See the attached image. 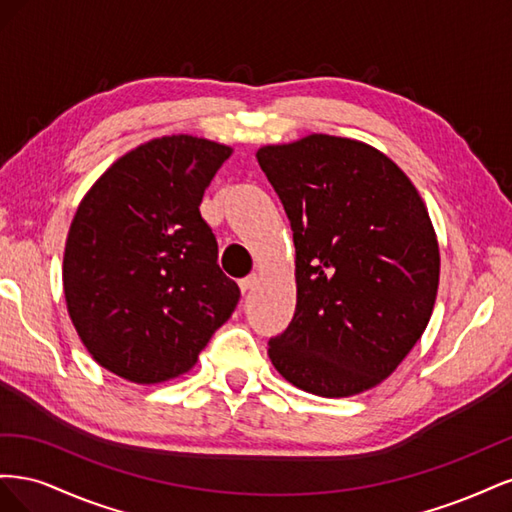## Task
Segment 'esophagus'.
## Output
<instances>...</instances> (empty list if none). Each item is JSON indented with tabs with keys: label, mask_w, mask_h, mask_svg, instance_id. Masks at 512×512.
<instances>
[{
	"label": "esophagus",
	"mask_w": 512,
	"mask_h": 512,
	"mask_svg": "<svg viewBox=\"0 0 512 512\" xmlns=\"http://www.w3.org/2000/svg\"><path fill=\"white\" fill-rule=\"evenodd\" d=\"M258 280H260V275L258 273H252V275H247V277H243V280L239 282V288H241V292H247V290H252L256 284H258Z\"/></svg>",
	"instance_id": "obj_1"
}]
</instances>
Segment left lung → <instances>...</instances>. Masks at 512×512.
<instances>
[{
	"label": "left lung",
	"mask_w": 512,
	"mask_h": 512,
	"mask_svg": "<svg viewBox=\"0 0 512 512\" xmlns=\"http://www.w3.org/2000/svg\"><path fill=\"white\" fill-rule=\"evenodd\" d=\"M294 239L297 309L269 342L301 391L350 397L389 378L427 329L440 247L414 183L354 138L309 134L260 147Z\"/></svg>",
	"instance_id": "obj_1"
}]
</instances>
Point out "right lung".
Returning <instances> with one entry per match:
<instances>
[{
  "label": "right lung",
  "instance_id": "1",
  "mask_svg": "<svg viewBox=\"0 0 512 512\" xmlns=\"http://www.w3.org/2000/svg\"><path fill=\"white\" fill-rule=\"evenodd\" d=\"M230 153L190 134L153 138L108 166L74 213L68 314L94 361L123 380L188 374L235 312L239 286L198 209Z\"/></svg>",
  "mask_w": 512,
  "mask_h": 512
}]
</instances>
